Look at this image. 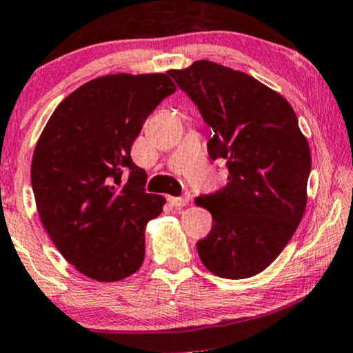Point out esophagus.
<instances>
[{
    "label": "esophagus",
    "mask_w": 353,
    "mask_h": 353,
    "mask_svg": "<svg viewBox=\"0 0 353 353\" xmlns=\"http://www.w3.org/2000/svg\"><path fill=\"white\" fill-rule=\"evenodd\" d=\"M188 200H190V196L188 195H183V196H170L168 198V201L171 203L174 208H183L188 205Z\"/></svg>",
    "instance_id": "obj_1"
}]
</instances>
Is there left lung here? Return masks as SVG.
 <instances>
[{"label": "left lung", "mask_w": 353, "mask_h": 353, "mask_svg": "<svg viewBox=\"0 0 353 353\" xmlns=\"http://www.w3.org/2000/svg\"><path fill=\"white\" fill-rule=\"evenodd\" d=\"M214 131L212 160H225L227 185L195 198L212 216L196 243L212 274L243 280L265 270L294 235L307 205L312 158L290 102L246 73L211 61L170 70Z\"/></svg>", "instance_id": "left-lung-1"}]
</instances>
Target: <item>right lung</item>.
<instances>
[{
    "label": "right lung",
    "mask_w": 353,
    "mask_h": 353,
    "mask_svg": "<svg viewBox=\"0 0 353 353\" xmlns=\"http://www.w3.org/2000/svg\"><path fill=\"white\" fill-rule=\"evenodd\" d=\"M174 91L166 73L91 79L59 103L38 139L32 187L39 219L84 276L112 283L141 269L147 222L166 200L145 193L147 174L134 165L131 147Z\"/></svg>",
    "instance_id": "add662e5"
}]
</instances>
